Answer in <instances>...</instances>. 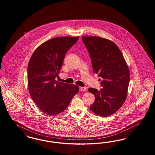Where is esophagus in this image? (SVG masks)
<instances>
[{
	"mask_svg": "<svg viewBox=\"0 0 155 155\" xmlns=\"http://www.w3.org/2000/svg\"><path fill=\"white\" fill-rule=\"evenodd\" d=\"M80 91H86V89L85 87H80Z\"/></svg>",
	"mask_w": 155,
	"mask_h": 155,
	"instance_id": "esophagus-1",
	"label": "esophagus"
}]
</instances>
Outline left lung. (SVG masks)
<instances>
[{
  "mask_svg": "<svg viewBox=\"0 0 155 155\" xmlns=\"http://www.w3.org/2000/svg\"><path fill=\"white\" fill-rule=\"evenodd\" d=\"M91 57L94 73L104 80L102 89L89 88L95 97L90 110L97 115L107 117L117 112L127 96L129 70L123 54L114 43L99 37H82Z\"/></svg>",
  "mask_w": 155,
  "mask_h": 155,
  "instance_id": "1",
  "label": "left lung"
}]
</instances>
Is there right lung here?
<instances>
[{
    "instance_id": "right-lung-1",
    "label": "right lung",
    "mask_w": 155,
    "mask_h": 155,
    "mask_svg": "<svg viewBox=\"0 0 155 155\" xmlns=\"http://www.w3.org/2000/svg\"><path fill=\"white\" fill-rule=\"evenodd\" d=\"M78 38H52L37 48L29 61L27 69L29 93L37 107L46 114L55 115L64 111L79 91L78 86L55 80L65 54Z\"/></svg>"
}]
</instances>
